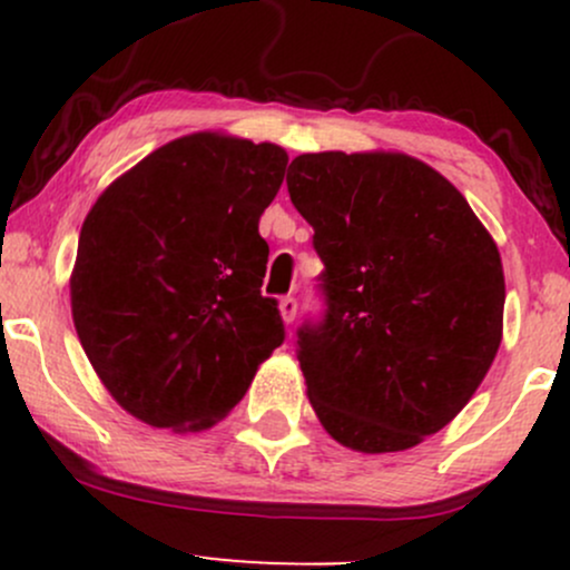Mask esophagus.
Segmentation results:
<instances>
[{
  "label": "esophagus",
  "mask_w": 570,
  "mask_h": 570,
  "mask_svg": "<svg viewBox=\"0 0 570 570\" xmlns=\"http://www.w3.org/2000/svg\"><path fill=\"white\" fill-rule=\"evenodd\" d=\"M278 311H281V316H284V322L292 324L294 316H297V297H292V294H286V297H281Z\"/></svg>",
  "instance_id": "1"
}]
</instances>
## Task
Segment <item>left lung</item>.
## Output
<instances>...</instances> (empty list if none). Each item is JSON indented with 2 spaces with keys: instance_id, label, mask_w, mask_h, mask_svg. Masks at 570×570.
Instances as JSON below:
<instances>
[{
  "instance_id": "obj_1",
  "label": "left lung",
  "mask_w": 570,
  "mask_h": 570,
  "mask_svg": "<svg viewBox=\"0 0 570 570\" xmlns=\"http://www.w3.org/2000/svg\"><path fill=\"white\" fill-rule=\"evenodd\" d=\"M286 187L324 263V313L297 330L307 399L345 448L407 450L448 426L493 364L499 248L466 198L407 155H299Z\"/></svg>"
}]
</instances>
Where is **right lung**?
Returning <instances> with one entry per match:
<instances>
[{
	"label": "right lung",
	"mask_w": 570,
	"mask_h": 570,
	"mask_svg": "<svg viewBox=\"0 0 570 570\" xmlns=\"http://www.w3.org/2000/svg\"><path fill=\"white\" fill-rule=\"evenodd\" d=\"M276 144L193 134L155 149L85 217L71 316L130 415L198 431L225 417L284 343L263 297L259 217L286 171Z\"/></svg>",
	"instance_id": "add662e5"
}]
</instances>
